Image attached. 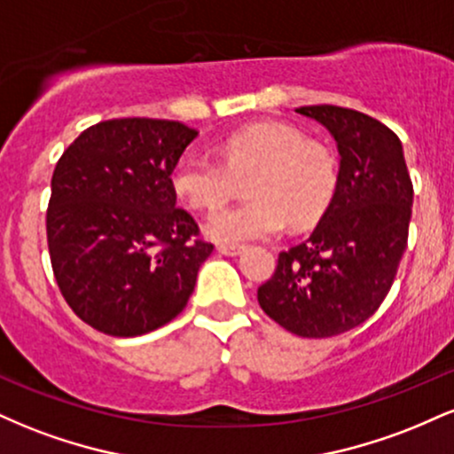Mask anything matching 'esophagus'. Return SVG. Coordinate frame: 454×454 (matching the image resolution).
I'll return each mask as SVG.
<instances>
[{
	"mask_svg": "<svg viewBox=\"0 0 454 454\" xmlns=\"http://www.w3.org/2000/svg\"><path fill=\"white\" fill-rule=\"evenodd\" d=\"M217 252L223 254V256H241V254L245 252V245L222 243V245H217Z\"/></svg>",
	"mask_w": 454,
	"mask_h": 454,
	"instance_id": "34e87169",
	"label": "esophagus"
}]
</instances>
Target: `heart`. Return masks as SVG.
<instances>
[{"instance_id": "obj_1", "label": "heart", "mask_w": 454, "mask_h": 454, "mask_svg": "<svg viewBox=\"0 0 454 454\" xmlns=\"http://www.w3.org/2000/svg\"><path fill=\"white\" fill-rule=\"evenodd\" d=\"M222 161L200 151L176 160L170 184L192 209L223 205L245 179L249 198L211 213L207 237L247 243L279 234L286 223L311 226L325 215L340 184V161L326 145L305 140L288 123H254L222 143Z\"/></svg>"}]
</instances>
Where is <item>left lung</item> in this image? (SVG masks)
I'll use <instances>...</instances> for the list:
<instances>
[{
  "instance_id": "obj_1",
  "label": "left lung",
  "mask_w": 454,
  "mask_h": 454,
  "mask_svg": "<svg viewBox=\"0 0 454 454\" xmlns=\"http://www.w3.org/2000/svg\"><path fill=\"white\" fill-rule=\"evenodd\" d=\"M340 151V184L303 243L281 252L258 303L299 337H333L369 320L397 275L408 245L411 181L393 129L352 108L301 106Z\"/></svg>"
}]
</instances>
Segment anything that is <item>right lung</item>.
<instances>
[{"label":"right lung","instance_id":"add662e5","mask_svg":"<svg viewBox=\"0 0 454 454\" xmlns=\"http://www.w3.org/2000/svg\"><path fill=\"white\" fill-rule=\"evenodd\" d=\"M196 129L166 119H111L64 151L51 181L46 237L66 303L113 337L168 325L194 293L213 245L176 209L170 184Z\"/></svg>","mask_w":454,"mask_h":454}]
</instances>
